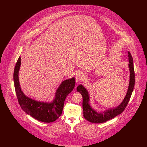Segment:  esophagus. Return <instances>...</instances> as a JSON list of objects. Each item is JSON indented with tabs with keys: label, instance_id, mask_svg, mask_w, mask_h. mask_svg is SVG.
Segmentation results:
<instances>
[{
	"label": "esophagus",
	"instance_id": "esophagus-1",
	"mask_svg": "<svg viewBox=\"0 0 147 147\" xmlns=\"http://www.w3.org/2000/svg\"><path fill=\"white\" fill-rule=\"evenodd\" d=\"M84 73L83 72H79L78 73H77V76H76V81L77 82H80L81 80H82L84 78Z\"/></svg>",
	"mask_w": 147,
	"mask_h": 147
}]
</instances>
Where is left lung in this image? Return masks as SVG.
<instances>
[{"instance_id": "8db88e82", "label": "left lung", "mask_w": 147, "mask_h": 147, "mask_svg": "<svg viewBox=\"0 0 147 147\" xmlns=\"http://www.w3.org/2000/svg\"><path fill=\"white\" fill-rule=\"evenodd\" d=\"M128 53V67L129 69V83L127 91L126 96L124 98L122 102L119 105L116 107L107 110L106 111L102 112H98L94 110L89 104L90 97L89 94L86 88L83 85L80 84L77 86V90L80 92L83 97V114L85 119L88 121L95 123H100L106 122L111 119L114 118L123 112L128 104L131 95L133 92V88L135 84V74L133 65V58L129 52Z\"/></svg>"}]
</instances>
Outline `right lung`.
Here are the masks:
<instances>
[{
  "instance_id": "obj_1",
  "label": "right lung",
  "mask_w": 147,
  "mask_h": 147,
  "mask_svg": "<svg viewBox=\"0 0 147 147\" xmlns=\"http://www.w3.org/2000/svg\"><path fill=\"white\" fill-rule=\"evenodd\" d=\"M20 65V57L14 69V82L16 94L21 109L27 114L41 122L50 123L55 121L62 115L65 98L74 88V77L63 81L56 90L55 97L52 102H40L26 96L21 90L19 79Z\"/></svg>"
}]
</instances>
